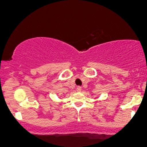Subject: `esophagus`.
Segmentation results:
<instances>
[{"instance_id": "obj_1", "label": "esophagus", "mask_w": 147, "mask_h": 147, "mask_svg": "<svg viewBox=\"0 0 147 147\" xmlns=\"http://www.w3.org/2000/svg\"><path fill=\"white\" fill-rule=\"evenodd\" d=\"M82 87L81 86H78L77 88V91L78 92H81V91H82Z\"/></svg>"}]
</instances>
